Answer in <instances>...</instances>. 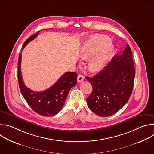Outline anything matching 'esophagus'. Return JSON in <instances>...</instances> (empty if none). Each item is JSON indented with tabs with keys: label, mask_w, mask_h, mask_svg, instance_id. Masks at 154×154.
Wrapping results in <instances>:
<instances>
[{
	"label": "esophagus",
	"mask_w": 154,
	"mask_h": 154,
	"mask_svg": "<svg viewBox=\"0 0 154 154\" xmlns=\"http://www.w3.org/2000/svg\"><path fill=\"white\" fill-rule=\"evenodd\" d=\"M84 80V77L82 74H79L77 77V82H80Z\"/></svg>",
	"instance_id": "34e87169"
}]
</instances>
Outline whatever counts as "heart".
Returning a JSON list of instances; mask_svg holds the SVG:
<instances>
[{
  "mask_svg": "<svg viewBox=\"0 0 154 154\" xmlns=\"http://www.w3.org/2000/svg\"><path fill=\"white\" fill-rule=\"evenodd\" d=\"M110 42L111 39L109 37L103 35H97L91 36L84 43L80 52V57L82 59H88L100 51L98 55L90 63V68L92 72H100L111 57L115 47Z\"/></svg>",
  "mask_w": 154,
  "mask_h": 154,
  "instance_id": "b5f03b06",
  "label": "heart"
}]
</instances>
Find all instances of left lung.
I'll return each mask as SVG.
<instances>
[{"mask_svg":"<svg viewBox=\"0 0 154 154\" xmlns=\"http://www.w3.org/2000/svg\"><path fill=\"white\" fill-rule=\"evenodd\" d=\"M135 75L132 54L127 45L122 54L114 56L110 63L96 75L86 77L93 88L86 99L89 108L102 117L117 113L131 96Z\"/></svg>","mask_w":154,"mask_h":154,"instance_id":"1","label":"left lung"}]
</instances>
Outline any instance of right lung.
<instances>
[{
  "instance_id": "1",
  "label": "right lung",
  "mask_w": 154,
  "mask_h": 154,
  "mask_svg": "<svg viewBox=\"0 0 154 154\" xmlns=\"http://www.w3.org/2000/svg\"><path fill=\"white\" fill-rule=\"evenodd\" d=\"M39 31L29 37L22 48L23 50L27 44L34 39ZM21 53L17 62V79L22 95L34 112L45 116H52L58 113L63 107L69 91L77 84V74L73 72L64 73L51 88L42 92L33 91L25 85L21 70Z\"/></svg>"
}]
</instances>
